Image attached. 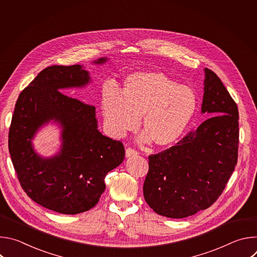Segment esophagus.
<instances>
[{
  "mask_svg": "<svg viewBox=\"0 0 257 257\" xmlns=\"http://www.w3.org/2000/svg\"><path fill=\"white\" fill-rule=\"evenodd\" d=\"M137 155H138L137 151H135V150L132 149V148H128V149L126 150V157H127V158H129V157H134V156H137Z\"/></svg>",
  "mask_w": 257,
  "mask_h": 257,
  "instance_id": "34e87169",
  "label": "esophagus"
}]
</instances>
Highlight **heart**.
I'll use <instances>...</instances> for the list:
<instances>
[{
  "mask_svg": "<svg viewBox=\"0 0 257 257\" xmlns=\"http://www.w3.org/2000/svg\"><path fill=\"white\" fill-rule=\"evenodd\" d=\"M193 87L178 84L162 72H137L127 76L120 93L102 90L100 105L104 126L114 138L135 130L142 116L144 140L159 148L177 143L189 128L198 108Z\"/></svg>",
  "mask_w": 257,
  "mask_h": 257,
  "instance_id": "1",
  "label": "heart"
}]
</instances>
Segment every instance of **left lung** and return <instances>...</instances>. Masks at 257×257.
Returning <instances> with one entry per match:
<instances>
[{
	"instance_id": "left-lung-1",
	"label": "left lung",
	"mask_w": 257,
	"mask_h": 257,
	"mask_svg": "<svg viewBox=\"0 0 257 257\" xmlns=\"http://www.w3.org/2000/svg\"><path fill=\"white\" fill-rule=\"evenodd\" d=\"M204 72L201 112L210 118L174 146L149 157L144 199L167 217H186L212 205L238 161L237 103L214 72Z\"/></svg>"
}]
</instances>
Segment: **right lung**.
<instances>
[{"label": "right lung", "instance_id": "obj_1", "mask_svg": "<svg viewBox=\"0 0 257 257\" xmlns=\"http://www.w3.org/2000/svg\"><path fill=\"white\" fill-rule=\"evenodd\" d=\"M88 82L80 65L44 69L19 94L9 130V153L22 189L38 204L64 214L92 208L105 189L106 174L125 157L121 141L97 130L95 107L61 91ZM51 119L63 126V145L58 155L43 159L31 139Z\"/></svg>", "mask_w": 257, "mask_h": 257}]
</instances>
